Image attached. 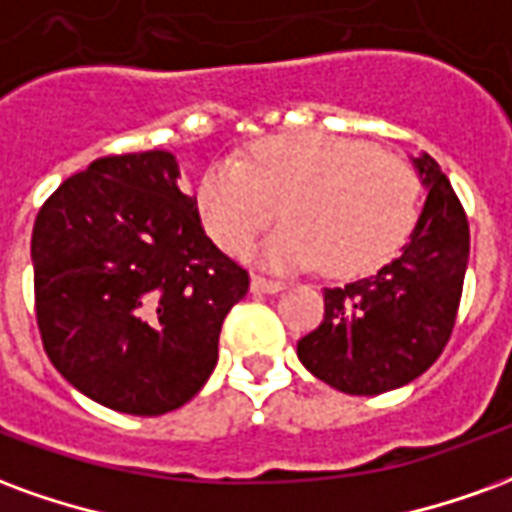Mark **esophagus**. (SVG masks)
<instances>
[{"label": "esophagus", "instance_id": "esophagus-1", "mask_svg": "<svg viewBox=\"0 0 512 512\" xmlns=\"http://www.w3.org/2000/svg\"><path fill=\"white\" fill-rule=\"evenodd\" d=\"M282 290V282L279 279H268L255 274L252 277V293H279Z\"/></svg>", "mask_w": 512, "mask_h": 512}]
</instances>
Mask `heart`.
Wrapping results in <instances>:
<instances>
[{"instance_id": "heart-1", "label": "heart", "mask_w": 512, "mask_h": 512, "mask_svg": "<svg viewBox=\"0 0 512 512\" xmlns=\"http://www.w3.org/2000/svg\"><path fill=\"white\" fill-rule=\"evenodd\" d=\"M419 180L403 158L348 136H266L249 156L213 161L200 178L202 224L227 252H246L279 216L263 255L274 266L321 263L332 277L384 266L417 219Z\"/></svg>"}]
</instances>
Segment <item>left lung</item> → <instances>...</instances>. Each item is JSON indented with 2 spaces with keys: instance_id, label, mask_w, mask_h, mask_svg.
Returning a JSON list of instances; mask_svg holds the SVG:
<instances>
[{
  "instance_id": "left-lung-1",
  "label": "left lung",
  "mask_w": 512,
  "mask_h": 512,
  "mask_svg": "<svg viewBox=\"0 0 512 512\" xmlns=\"http://www.w3.org/2000/svg\"><path fill=\"white\" fill-rule=\"evenodd\" d=\"M428 189L400 257L378 274L323 288L321 326L299 340L301 365L348 395H381L419 378L450 340L469 263V222L428 156L414 158Z\"/></svg>"
}]
</instances>
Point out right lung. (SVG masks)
<instances>
[{
	"label": "right lung",
	"instance_id": "right-lung-1",
	"mask_svg": "<svg viewBox=\"0 0 512 512\" xmlns=\"http://www.w3.org/2000/svg\"><path fill=\"white\" fill-rule=\"evenodd\" d=\"M167 150L95 158L32 227L51 365L95 403L158 417L197 395L249 274L205 235Z\"/></svg>",
	"mask_w": 512,
	"mask_h": 512
}]
</instances>
